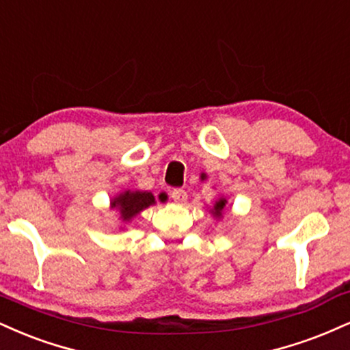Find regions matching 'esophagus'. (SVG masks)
<instances>
[{"label": "esophagus", "mask_w": 350, "mask_h": 350, "mask_svg": "<svg viewBox=\"0 0 350 350\" xmlns=\"http://www.w3.org/2000/svg\"><path fill=\"white\" fill-rule=\"evenodd\" d=\"M171 199L179 205L186 204V202H187V192L184 191V189H174V191L171 192Z\"/></svg>", "instance_id": "obj_1"}]
</instances>
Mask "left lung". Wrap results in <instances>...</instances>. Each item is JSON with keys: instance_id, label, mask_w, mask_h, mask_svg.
<instances>
[{"instance_id": "left-lung-1", "label": "left lung", "mask_w": 350, "mask_h": 350, "mask_svg": "<svg viewBox=\"0 0 350 350\" xmlns=\"http://www.w3.org/2000/svg\"><path fill=\"white\" fill-rule=\"evenodd\" d=\"M225 205H226V199H223V197H221V199H218L215 202V205H213V208H212L213 217L220 218L221 213H223V208H225Z\"/></svg>"}]
</instances>
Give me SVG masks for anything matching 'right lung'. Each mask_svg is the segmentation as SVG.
Returning a JSON list of instances; mask_svg holds the SVG:
<instances>
[{
    "label": "right lung",
    "instance_id": "obj_1",
    "mask_svg": "<svg viewBox=\"0 0 350 350\" xmlns=\"http://www.w3.org/2000/svg\"><path fill=\"white\" fill-rule=\"evenodd\" d=\"M154 204V197L151 192L146 191H125L113 197L111 207L119 212V218L122 221H130L133 217H137L142 210L148 208Z\"/></svg>",
    "mask_w": 350,
    "mask_h": 350
}]
</instances>
